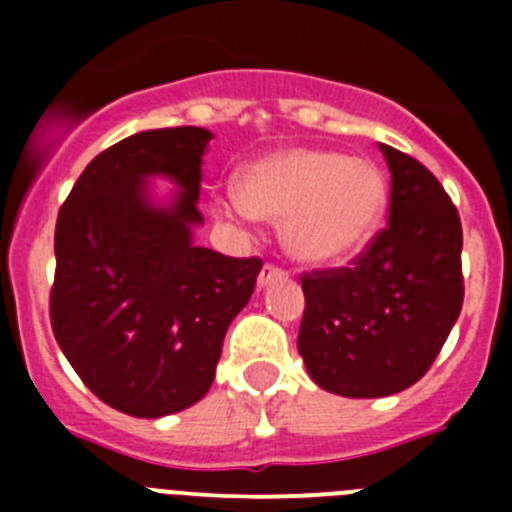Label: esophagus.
<instances>
[{
  "label": "esophagus",
  "mask_w": 512,
  "mask_h": 512,
  "mask_svg": "<svg viewBox=\"0 0 512 512\" xmlns=\"http://www.w3.org/2000/svg\"><path fill=\"white\" fill-rule=\"evenodd\" d=\"M284 277H287V274H284L282 269H277V266H264L259 274V287L264 289V287H269L271 282H279V279H284Z\"/></svg>",
  "instance_id": "34e87169"
}]
</instances>
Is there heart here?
Returning <instances> with one entry per match:
<instances>
[{
  "label": "heart",
  "mask_w": 512,
  "mask_h": 512,
  "mask_svg": "<svg viewBox=\"0 0 512 512\" xmlns=\"http://www.w3.org/2000/svg\"><path fill=\"white\" fill-rule=\"evenodd\" d=\"M390 187L366 158L325 148H284L241 171L217 212L279 223L284 251L305 266H336L364 251L387 212Z\"/></svg>",
  "instance_id": "obj_1"
}]
</instances>
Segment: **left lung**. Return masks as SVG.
<instances>
[{
    "instance_id": "left-lung-1",
    "label": "left lung",
    "mask_w": 512,
    "mask_h": 512,
    "mask_svg": "<svg viewBox=\"0 0 512 512\" xmlns=\"http://www.w3.org/2000/svg\"><path fill=\"white\" fill-rule=\"evenodd\" d=\"M392 174L390 223L354 269L302 277L297 351L312 382L341 397H387L418 382L464 302L461 223L436 176L379 143Z\"/></svg>"
}]
</instances>
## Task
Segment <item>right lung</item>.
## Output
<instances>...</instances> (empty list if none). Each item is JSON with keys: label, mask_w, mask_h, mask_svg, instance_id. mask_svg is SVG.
Returning a JSON list of instances; mask_svg holds the SVG:
<instances>
[{"label": "right lung", "mask_w": 512, "mask_h": 512, "mask_svg": "<svg viewBox=\"0 0 512 512\" xmlns=\"http://www.w3.org/2000/svg\"><path fill=\"white\" fill-rule=\"evenodd\" d=\"M205 128L143 130L81 171L56 223L53 336L81 382L133 418L192 408L261 259L194 243ZM156 181L175 184L161 195Z\"/></svg>", "instance_id": "right-lung-1"}]
</instances>
